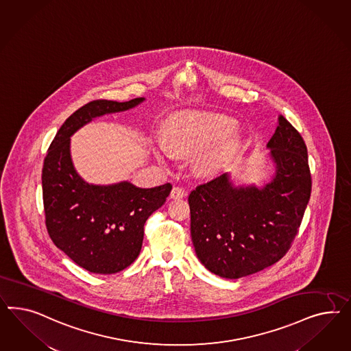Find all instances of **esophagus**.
I'll return each instance as SVG.
<instances>
[{"label": "esophagus", "instance_id": "34e87169", "mask_svg": "<svg viewBox=\"0 0 351 351\" xmlns=\"http://www.w3.org/2000/svg\"><path fill=\"white\" fill-rule=\"evenodd\" d=\"M185 195H186V191L181 189L179 186H173L170 193V197L172 199H180V198H184Z\"/></svg>", "mask_w": 351, "mask_h": 351}]
</instances>
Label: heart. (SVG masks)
<instances>
[{
    "instance_id": "1",
    "label": "heart",
    "mask_w": 351,
    "mask_h": 351,
    "mask_svg": "<svg viewBox=\"0 0 351 351\" xmlns=\"http://www.w3.org/2000/svg\"><path fill=\"white\" fill-rule=\"evenodd\" d=\"M234 128L235 122L232 118L216 113L191 112L173 118L166 134L175 153L193 156L226 138ZM157 147L160 157H171V150L165 143H158ZM229 150V144L207 150L201 158V166L204 170L217 169L226 158Z\"/></svg>"
}]
</instances>
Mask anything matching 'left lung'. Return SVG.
<instances>
[{
    "label": "left lung",
    "mask_w": 351,
    "mask_h": 351,
    "mask_svg": "<svg viewBox=\"0 0 351 351\" xmlns=\"http://www.w3.org/2000/svg\"><path fill=\"white\" fill-rule=\"evenodd\" d=\"M267 147L276 172L263 189L233 188L223 173L189 194L195 254L216 276L238 279L264 270L298 235L311 194L306 144L280 116Z\"/></svg>",
    "instance_id": "8db88e82"
}]
</instances>
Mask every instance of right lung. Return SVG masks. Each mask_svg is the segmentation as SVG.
I'll use <instances>...</instances> for the list:
<instances>
[{"label": "right lung", "instance_id": "obj_1", "mask_svg": "<svg viewBox=\"0 0 351 351\" xmlns=\"http://www.w3.org/2000/svg\"><path fill=\"white\" fill-rule=\"evenodd\" d=\"M144 99L125 103L93 100L66 118L47 149L43 167L45 223L53 245L75 264L95 274H113L131 265L141 250L144 225L169 197L170 182L136 188L128 181L90 185L72 165L71 136L93 118L128 110Z\"/></svg>", "mask_w": 351, "mask_h": 351}]
</instances>
